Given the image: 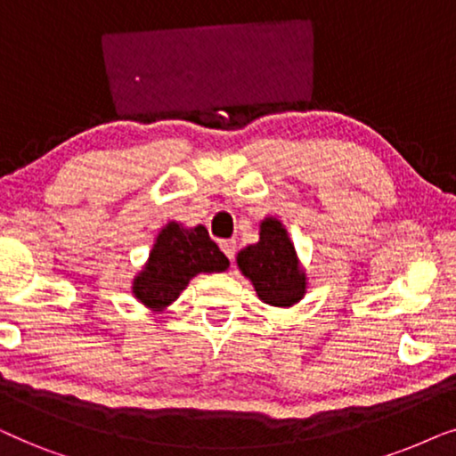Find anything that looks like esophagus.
<instances>
[{"mask_svg":"<svg viewBox=\"0 0 456 456\" xmlns=\"http://www.w3.org/2000/svg\"><path fill=\"white\" fill-rule=\"evenodd\" d=\"M218 246H221V250L224 252V256H227L229 260L235 258V250H238L235 240H223V241H218Z\"/></svg>","mask_w":456,"mask_h":456,"instance_id":"34e87169","label":"esophagus"}]
</instances>
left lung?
Listing matches in <instances>:
<instances>
[{"mask_svg": "<svg viewBox=\"0 0 456 456\" xmlns=\"http://www.w3.org/2000/svg\"><path fill=\"white\" fill-rule=\"evenodd\" d=\"M238 266L265 305L288 308L306 294V273L288 232L277 218L260 223V240L238 252Z\"/></svg>", "mask_w": 456, "mask_h": 456, "instance_id": "8db88e82", "label": "left lung"}]
</instances>
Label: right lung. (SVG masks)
Wrapping results in <instances>:
<instances>
[{"label": "right lung", "instance_id": "obj_1", "mask_svg": "<svg viewBox=\"0 0 456 456\" xmlns=\"http://www.w3.org/2000/svg\"><path fill=\"white\" fill-rule=\"evenodd\" d=\"M229 260L202 224L183 227L171 221L158 233L148 263L133 279V296L151 311H165L198 273H221Z\"/></svg>", "mask_w": 456, "mask_h": 456}]
</instances>
